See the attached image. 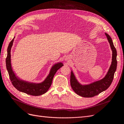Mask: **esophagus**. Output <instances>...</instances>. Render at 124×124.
<instances>
[{"label":"esophagus","instance_id":"obj_1","mask_svg":"<svg viewBox=\"0 0 124 124\" xmlns=\"http://www.w3.org/2000/svg\"><path fill=\"white\" fill-rule=\"evenodd\" d=\"M68 58H65V60H68Z\"/></svg>","mask_w":124,"mask_h":124}]
</instances>
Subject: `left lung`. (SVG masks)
Segmentation results:
<instances>
[{
    "label": "left lung",
    "instance_id": "left-lung-1",
    "mask_svg": "<svg viewBox=\"0 0 124 124\" xmlns=\"http://www.w3.org/2000/svg\"><path fill=\"white\" fill-rule=\"evenodd\" d=\"M105 35L110 44L113 52L111 65L105 77L100 80L96 81L89 84L82 85L78 82L72 71H71L70 75L71 86L76 94L81 96L84 97H92L98 95L109 87L114 79L115 72L116 71L117 66L116 50L114 46L112 38L108 34L105 33Z\"/></svg>",
    "mask_w": 124,
    "mask_h": 124
}]
</instances>
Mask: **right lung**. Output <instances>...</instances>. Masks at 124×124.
<instances>
[{
	"mask_svg": "<svg viewBox=\"0 0 124 124\" xmlns=\"http://www.w3.org/2000/svg\"><path fill=\"white\" fill-rule=\"evenodd\" d=\"M15 38V37H14L9 44L8 48V55L6 58V69L8 71L9 78L12 85L19 92L29 95L38 96L44 94L47 92L51 86L54 75L57 70L63 66V64L61 62H60L54 65L52 67L47 77L41 83H31L21 80L16 76L14 72L12 71L11 65L10 51Z\"/></svg>",
	"mask_w": 124,
	"mask_h": 124,
	"instance_id": "obj_1",
	"label": "right lung"
}]
</instances>
